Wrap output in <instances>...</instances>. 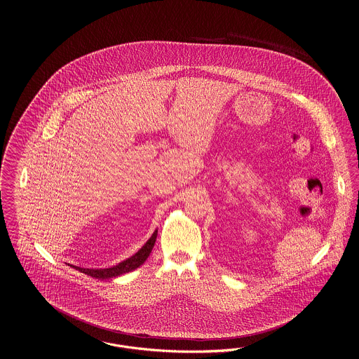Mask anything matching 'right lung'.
<instances>
[{
	"label": "right lung",
	"mask_w": 359,
	"mask_h": 359,
	"mask_svg": "<svg viewBox=\"0 0 359 359\" xmlns=\"http://www.w3.org/2000/svg\"><path fill=\"white\" fill-rule=\"evenodd\" d=\"M156 237H157V230L152 234V237L147 241V243L137 252L136 255L125 259L120 262L118 265H114L111 268H104V269H87V268H81V266H75V265H69L71 268L82 272V273L87 274V276H91L94 278H98V280H109V278H113V277H117L121 274L129 273L132 271L137 269L138 266H141L145 259L149 257L152 249H154V242H156Z\"/></svg>",
	"instance_id": "1"
}]
</instances>
